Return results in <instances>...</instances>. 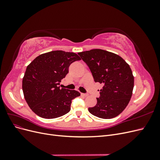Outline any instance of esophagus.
I'll use <instances>...</instances> for the list:
<instances>
[{
    "instance_id": "34e87169",
    "label": "esophagus",
    "mask_w": 160,
    "mask_h": 160,
    "mask_svg": "<svg viewBox=\"0 0 160 160\" xmlns=\"http://www.w3.org/2000/svg\"><path fill=\"white\" fill-rule=\"evenodd\" d=\"M81 95L82 96H83V97H87V96H88V94H87V93H81Z\"/></svg>"
}]
</instances>
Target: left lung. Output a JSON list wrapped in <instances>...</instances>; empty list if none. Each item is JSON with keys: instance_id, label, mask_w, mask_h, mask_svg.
<instances>
[{"instance_id": "1", "label": "left lung", "mask_w": 160, "mask_h": 160, "mask_svg": "<svg viewBox=\"0 0 160 160\" xmlns=\"http://www.w3.org/2000/svg\"><path fill=\"white\" fill-rule=\"evenodd\" d=\"M78 55L89 67L95 82L103 84L96 105L89 111L99 118H115L127 107L132 95L134 77L129 65L118 55L102 49Z\"/></svg>"}]
</instances>
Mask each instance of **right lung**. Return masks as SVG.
<instances>
[{
    "label": "right lung",
    "mask_w": 160,
    "mask_h": 160,
    "mask_svg": "<svg viewBox=\"0 0 160 160\" xmlns=\"http://www.w3.org/2000/svg\"><path fill=\"white\" fill-rule=\"evenodd\" d=\"M81 58L75 52L53 51L36 57L27 67L22 91L28 105L41 118L54 119L69 112L71 101L80 95L75 90L60 88L69 67Z\"/></svg>",
    "instance_id": "1"
}]
</instances>
